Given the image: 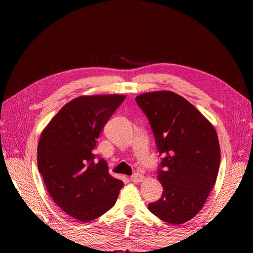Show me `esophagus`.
<instances>
[{
  "label": "esophagus",
  "mask_w": 253,
  "mask_h": 253,
  "mask_svg": "<svg viewBox=\"0 0 253 253\" xmlns=\"http://www.w3.org/2000/svg\"><path fill=\"white\" fill-rule=\"evenodd\" d=\"M130 179L133 182H140L144 179V176L141 175V174H139V173H135V174H132V176L130 177Z\"/></svg>",
  "instance_id": "1"
}]
</instances>
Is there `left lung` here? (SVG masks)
Segmentation results:
<instances>
[{
	"instance_id": "left-lung-1",
	"label": "left lung",
	"mask_w": 253,
	"mask_h": 253,
	"mask_svg": "<svg viewBox=\"0 0 253 253\" xmlns=\"http://www.w3.org/2000/svg\"><path fill=\"white\" fill-rule=\"evenodd\" d=\"M151 125L160 155L158 179L163 193L149 210L179 225L195 217L215 185L221 150L214 127L185 98L171 91L136 96Z\"/></svg>"
}]
</instances>
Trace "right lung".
Returning a JSON list of instances; mask_svg holds the SVG:
<instances>
[{"instance_id":"right-lung-1","label":"right lung","mask_w":253,"mask_h":253,"mask_svg":"<svg viewBox=\"0 0 253 253\" xmlns=\"http://www.w3.org/2000/svg\"><path fill=\"white\" fill-rule=\"evenodd\" d=\"M126 95H83L68 102L42 131L38 169L53 200L69 216L90 222L114 206L123 181L93 153L107 121Z\"/></svg>"}]
</instances>
